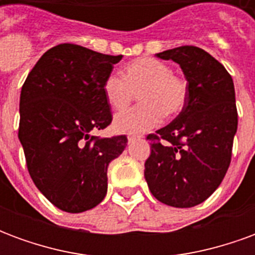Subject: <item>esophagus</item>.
Returning <instances> with one entry per match:
<instances>
[{"label":"esophagus","mask_w":255,"mask_h":255,"mask_svg":"<svg viewBox=\"0 0 255 255\" xmlns=\"http://www.w3.org/2000/svg\"><path fill=\"white\" fill-rule=\"evenodd\" d=\"M138 139H140V136H133V135H131V136H128V143H133Z\"/></svg>","instance_id":"obj_1"}]
</instances>
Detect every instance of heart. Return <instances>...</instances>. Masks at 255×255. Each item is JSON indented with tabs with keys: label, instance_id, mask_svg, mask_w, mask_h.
I'll use <instances>...</instances> for the list:
<instances>
[{
	"label": "heart",
	"instance_id": "1",
	"mask_svg": "<svg viewBox=\"0 0 255 255\" xmlns=\"http://www.w3.org/2000/svg\"><path fill=\"white\" fill-rule=\"evenodd\" d=\"M104 95L116 109H126L138 94L136 108L120 112L113 120L116 131L123 133L146 132L158 126L164 116H175L183 111L188 98L187 82L172 73L171 67L153 57L138 58L104 80Z\"/></svg>",
	"mask_w": 255,
	"mask_h": 255
}]
</instances>
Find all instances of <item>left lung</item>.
<instances>
[{
    "mask_svg": "<svg viewBox=\"0 0 255 255\" xmlns=\"http://www.w3.org/2000/svg\"><path fill=\"white\" fill-rule=\"evenodd\" d=\"M155 56L180 65L188 98L173 122L147 135L144 179L160 202L192 208L216 191L230 166L238 129L234 82L223 64L197 46Z\"/></svg>",
    "mask_w": 255,
    "mask_h": 255,
    "instance_id": "8db88e82",
    "label": "left lung"
}]
</instances>
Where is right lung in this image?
<instances>
[{"label":"right lung","mask_w":255,"mask_h":255,"mask_svg":"<svg viewBox=\"0 0 255 255\" xmlns=\"http://www.w3.org/2000/svg\"><path fill=\"white\" fill-rule=\"evenodd\" d=\"M123 56L61 43L31 69L20 94L19 139L38 190L68 213L95 208L108 191V166L127 136H91L112 123L104 80Z\"/></svg>","instance_id":"add662e5"}]
</instances>
